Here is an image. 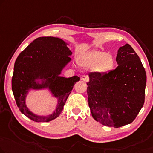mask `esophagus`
Segmentation results:
<instances>
[{
	"label": "esophagus",
	"instance_id": "34e87169",
	"mask_svg": "<svg viewBox=\"0 0 153 153\" xmlns=\"http://www.w3.org/2000/svg\"><path fill=\"white\" fill-rule=\"evenodd\" d=\"M81 79L83 81L88 82V79H89V77H88L87 75H82V76H81Z\"/></svg>",
	"mask_w": 153,
	"mask_h": 153
}]
</instances>
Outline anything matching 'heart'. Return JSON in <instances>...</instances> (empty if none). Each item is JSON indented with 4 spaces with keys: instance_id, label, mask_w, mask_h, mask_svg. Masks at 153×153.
<instances>
[{
    "instance_id": "1",
    "label": "heart",
    "mask_w": 153,
    "mask_h": 153,
    "mask_svg": "<svg viewBox=\"0 0 153 153\" xmlns=\"http://www.w3.org/2000/svg\"><path fill=\"white\" fill-rule=\"evenodd\" d=\"M79 64L84 67H92L100 73H105L113 67L114 59L111 54L103 51H93L86 55L79 61Z\"/></svg>"
}]
</instances>
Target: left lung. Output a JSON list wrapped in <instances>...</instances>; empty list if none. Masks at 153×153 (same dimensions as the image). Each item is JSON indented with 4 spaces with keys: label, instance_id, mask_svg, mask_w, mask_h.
Masks as SVG:
<instances>
[{
    "label": "left lung",
    "instance_id": "8db88e82",
    "mask_svg": "<svg viewBox=\"0 0 153 153\" xmlns=\"http://www.w3.org/2000/svg\"><path fill=\"white\" fill-rule=\"evenodd\" d=\"M115 69L91 74L87 82L88 106L93 117L104 126L131 124L143 107L146 74L138 55L126 44L118 50Z\"/></svg>",
    "mask_w": 153,
    "mask_h": 153
}]
</instances>
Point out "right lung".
I'll return each instance as SVG.
<instances>
[{
	"label": "right lung",
	"instance_id": "1",
	"mask_svg": "<svg viewBox=\"0 0 153 153\" xmlns=\"http://www.w3.org/2000/svg\"><path fill=\"white\" fill-rule=\"evenodd\" d=\"M71 51L66 43L58 38L40 37L34 40L19 54L14 64L11 79V88L16 104L29 119L36 122H47L58 117L63 110L73 86L79 77L66 78L58 75L71 60ZM40 77L46 79L44 85L37 84L34 79ZM48 86L59 97V106L49 117H40L31 113L25 105V97L29 88H41Z\"/></svg>",
	"mask_w": 153,
	"mask_h": 153
}]
</instances>
